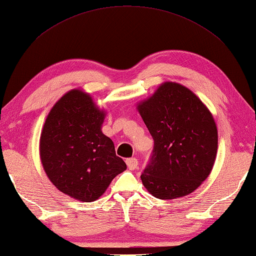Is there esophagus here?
Segmentation results:
<instances>
[{"label":"esophagus","mask_w":256,"mask_h":256,"mask_svg":"<svg viewBox=\"0 0 256 256\" xmlns=\"http://www.w3.org/2000/svg\"><path fill=\"white\" fill-rule=\"evenodd\" d=\"M126 163H127V166L129 170H136L138 168V160L136 158H127L126 160Z\"/></svg>","instance_id":"34e87169"}]
</instances>
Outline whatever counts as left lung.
Masks as SVG:
<instances>
[{
  "mask_svg": "<svg viewBox=\"0 0 256 256\" xmlns=\"http://www.w3.org/2000/svg\"><path fill=\"white\" fill-rule=\"evenodd\" d=\"M138 112L154 140L142 184L158 200L194 192L210 174L217 156L218 132L206 105L175 82L161 84Z\"/></svg>",
  "mask_w": 256,
  "mask_h": 256,
  "instance_id": "1",
  "label": "left lung"
}]
</instances>
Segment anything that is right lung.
Returning a JSON list of instances; mask_svg holds the SVG:
<instances>
[{
  "label": "right lung",
  "instance_id": "add662e5",
  "mask_svg": "<svg viewBox=\"0 0 256 256\" xmlns=\"http://www.w3.org/2000/svg\"><path fill=\"white\" fill-rule=\"evenodd\" d=\"M105 112L82 90H71L56 102L42 127L39 152L44 172L56 188L90 202L127 168L110 138L102 132Z\"/></svg>",
  "mask_w": 256,
  "mask_h": 256
}]
</instances>
